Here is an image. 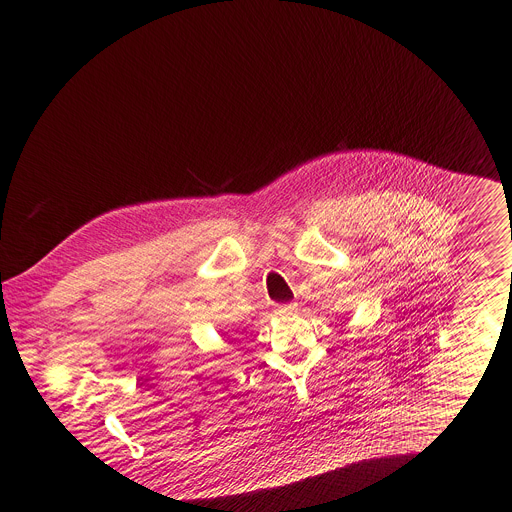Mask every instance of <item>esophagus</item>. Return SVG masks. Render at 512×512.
I'll return each instance as SVG.
<instances>
[{
  "mask_svg": "<svg viewBox=\"0 0 512 512\" xmlns=\"http://www.w3.org/2000/svg\"><path fill=\"white\" fill-rule=\"evenodd\" d=\"M296 309H298V306H296L294 302H290V304H280V306H278V313L292 315V313H296Z\"/></svg>",
  "mask_w": 512,
  "mask_h": 512,
  "instance_id": "obj_1",
  "label": "esophagus"
}]
</instances>
